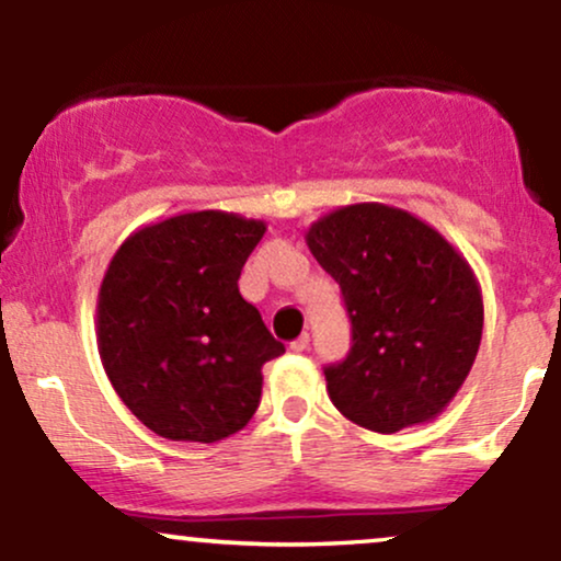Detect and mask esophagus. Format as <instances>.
I'll use <instances>...</instances> for the list:
<instances>
[{"instance_id": "esophagus-1", "label": "esophagus", "mask_w": 561, "mask_h": 561, "mask_svg": "<svg viewBox=\"0 0 561 561\" xmlns=\"http://www.w3.org/2000/svg\"><path fill=\"white\" fill-rule=\"evenodd\" d=\"M308 345H311V334L302 332L298 340H293V345H289V347H293L295 353H300V351H308Z\"/></svg>"}]
</instances>
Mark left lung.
I'll return each mask as SVG.
<instances>
[{"instance_id": "obj_1", "label": "left lung", "mask_w": 561, "mask_h": 561, "mask_svg": "<svg viewBox=\"0 0 561 561\" xmlns=\"http://www.w3.org/2000/svg\"><path fill=\"white\" fill-rule=\"evenodd\" d=\"M306 244L340 282L353 324L347 358L324 369L334 409L382 435L440 416L482 340V289L459 248L385 203L330 210Z\"/></svg>"}]
</instances>
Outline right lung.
<instances>
[{
	"instance_id": "right-lung-1",
	"label": "right lung",
	"mask_w": 561,
	"mask_h": 561,
	"mask_svg": "<svg viewBox=\"0 0 561 561\" xmlns=\"http://www.w3.org/2000/svg\"><path fill=\"white\" fill-rule=\"evenodd\" d=\"M266 221L186 210L126 237L96 295V347L118 398L152 433L218 443L261 401L263 364L285 345L240 295Z\"/></svg>"
}]
</instances>
